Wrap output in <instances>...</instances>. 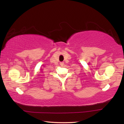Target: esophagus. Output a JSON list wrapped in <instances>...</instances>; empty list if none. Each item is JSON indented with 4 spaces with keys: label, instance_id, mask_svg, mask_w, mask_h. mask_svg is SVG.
Masks as SVG:
<instances>
[{
    "label": "esophagus",
    "instance_id": "obj_1",
    "mask_svg": "<svg viewBox=\"0 0 124 124\" xmlns=\"http://www.w3.org/2000/svg\"><path fill=\"white\" fill-rule=\"evenodd\" d=\"M60 65L61 66H64V62H60Z\"/></svg>",
    "mask_w": 124,
    "mask_h": 124
}]
</instances>
